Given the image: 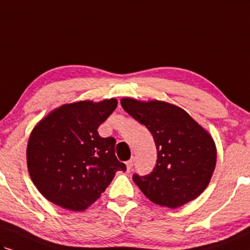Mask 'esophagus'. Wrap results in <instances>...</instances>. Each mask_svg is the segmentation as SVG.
Listing matches in <instances>:
<instances>
[{
	"label": "esophagus",
	"mask_w": 250,
	"mask_h": 250,
	"mask_svg": "<svg viewBox=\"0 0 250 250\" xmlns=\"http://www.w3.org/2000/svg\"><path fill=\"white\" fill-rule=\"evenodd\" d=\"M134 162H135V159L134 158H131L127 162H126V168H127V170H131V169L133 168Z\"/></svg>",
	"instance_id": "obj_1"
}]
</instances>
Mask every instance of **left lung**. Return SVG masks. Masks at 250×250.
<instances>
[{
	"label": "left lung",
	"mask_w": 250,
	"mask_h": 250,
	"mask_svg": "<svg viewBox=\"0 0 250 250\" xmlns=\"http://www.w3.org/2000/svg\"><path fill=\"white\" fill-rule=\"evenodd\" d=\"M128 115L152 133L158 160L148 175L133 181L154 204L169 208L183 206L208 187L217 161L211 135L181 107L161 101H120Z\"/></svg>",
	"instance_id": "left-lung-1"
}]
</instances>
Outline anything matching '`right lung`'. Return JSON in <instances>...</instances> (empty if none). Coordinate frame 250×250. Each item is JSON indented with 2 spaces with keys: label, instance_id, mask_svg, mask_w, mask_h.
<instances>
[{
  "label": "right lung",
  "instance_id": "1",
  "mask_svg": "<svg viewBox=\"0 0 250 250\" xmlns=\"http://www.w3.org/2000/svg\"><path fill=\"white\" fill-rule=\"evenodd\" d=\"M117 100L64 104L40 120L26 149L29 174L46 199L83 211L100 198L117 171L126 170L115 154L116 139L97 128L117 107Z\"/></svg>",
  "mask_w": 250,
  "mask_h": 250
}]
</instances>
